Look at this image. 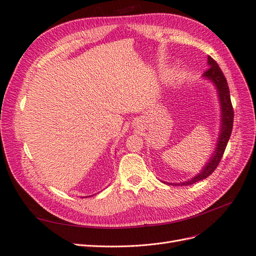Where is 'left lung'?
<instances>
[{"mask_svg": "<svg viewBox=\"0 0 256 256\" xmlns=\"http://www.w3.org/2000/svg\"><path fill=\"white\" fill-rule=\"evenodd\" d=\"M207 64L209 66L208 70H206L203 74V78L210 81L218 92V98L220 102V109H221V122H220V132L218 140H216V148L212 152V154L209 158L208 162L204 168L200 170V172L196 174L194 177L190 178V180L182 182H166L168 184L173 186H188L196 182L203 180L210 175L214 170L218 166L219 162L223 156L224 150L228 145V142L230 140V136L232 134V129H233V122H234V111L233 106H232L230 102V95L228 85L226 82V76H224L223 72H221L220 67L216 63L210 56L207 58Z\"/></svg>", "mask_w": 256, "mask_h": 256, "instance_id": "obj_1", "label": "left lung"}]
</instances>
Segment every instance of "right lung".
I'll return each instance as SVG.
<instances>
[{
    "label": "right lung",
    "mask_w": 256,
    "mask_h": 256,
    "mask_svg": "<svg viewBox=\"0 0 256 256\" xmlns=\"http://www.w3.org/2000/svg\"><path fill=\"white\" fill-rule=\"evenodd\" d=\"M85 198H88V196H85Z\"/></svg>",
    "instance_id": "add662e5"
}]
</instances>
